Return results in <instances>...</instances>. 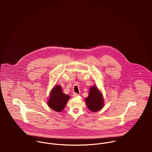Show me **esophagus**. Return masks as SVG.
<instances>
[{
	"label": "esophagus",
	"instance_id": "esophagus-1",
	"mask_svg": "<svg viewBox=\"0 0 152 152\" xmlns=\"http://www.w3.org/2000/svg\"><path fill=\"white\" fill-rule=\"evenodd\" d=\"M77 96H79V94H77V93H73V97H77Z\"/></svg>",
	"mask_w": 152,
	"mask_h": 152
}]
</instances>
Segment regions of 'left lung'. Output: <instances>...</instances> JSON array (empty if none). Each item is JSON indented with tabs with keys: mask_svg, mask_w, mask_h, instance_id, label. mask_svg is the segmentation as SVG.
<instances>
[{
	"mask_svg": "<svg viewBox=\"0 0 152 152\" xmlns=\"http://www.w3.org/2000/svg\"><path fill=\"white\" fill-rule=\"evenodd\" d=\"M85 100L88 109L93 112L101 110L104 104L103 94L96 85L91 86L88 96L85 98Z\"/></svg>",
	"mask_w": 152,
	"mask_h": 152,
	"instance_id": "1",
	"label": "left lung"
}]
</instances>
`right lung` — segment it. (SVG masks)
I'll return each instance as SVG.
<instances>
[{
    "label": "right lung",
    "mask_w": 152,
    "mask_h": 152,
    "mask_svg": "<svg viewBox=\"0 0 152 152\" xmlns=\"http://www.w3.org/2000/svg\"><path fill=\"white\" fill-rule=\"evenodd\" d=\"M70 96L63 93L61 86L55 85L50 92L49 97L48 100V106L56 112H61L64 109Z\"/></svg>",
    "instance_id": "obj_1"
}]
</instances>
